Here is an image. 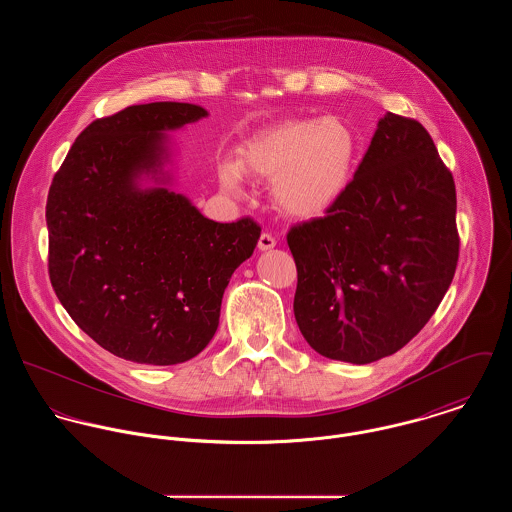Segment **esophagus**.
I'll use <instances>...</instances> for the list:
<instances>
[{
    "mask_svg": "<svg viewBox=\"0 0 512 512\" xmlns=\"http://www.w3.org/2000/svg\"><path fill=\"white\" fill-rule=\"evenodd\" d=\"M274 246H276V236L272 232H262L258 238V248L266 252V250H272Z\"/></svg>",
    "mask_w": 512,
    "mask_h": 512,
    "instance_id": "esophagus-1",
    "label": "esophagus"
}]
</instances>
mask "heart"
<instances>
[{"label": "heart", "instance_id": "obj_1", "mask_svg": "<svg viewBox=\"0 0 512 512\" xmlns=\"http://www.w3.org/2000/svg\"><path fill=\"white\" fill-rule=\"evenodd\" d=\"M357 159L353 130L337 120H290L266 128L238 147V163L224 161L220 183L236 191L242 171L274 177L272 195L282 211L311 219L329 211L351 183Z\"/></svg>", "mask_w": 512, "mask_h": 512}]
</instances>
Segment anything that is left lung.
Here are the masks:
<instances>
[{
  "label": "left lung",
  "instance_id": "obj_1",
  "mask_svg": "<svg viewBox=\"0 0 512 512\" xmlns=\"http://www.w3.org/2000/svg\"><path fill=\"white\" fill-rule=\"evenodd\" d=\"M455 183L428 130L388 112L341 199L297 222L293 313L319 355L366 365L410 343L459 258Z\"/></svg>",
  "mask_w": 512,
  "mask_h": 512
}]
</instances>
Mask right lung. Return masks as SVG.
Listing matches in <instances>:
<instances>
[{"mask_svg": "<svg viewBox=\"0 0 512 512\" xmlns=\"http://www.w3.org/2000/svg\"><path fill=\"white\" fill-rule=\"evenodd\" d=\"M207 116L151 102L88 124L47 197L49 278L74 323L108 353L140 365L197 357L219 327L232 272L252 256L260 224L205 219L183 195L140 191L157 171L163 130Z\"/></svg>", "mask_w": 512, "mask_h": 512, "instance_id": "obj_1", "label": "right lung"}]
</instances>
